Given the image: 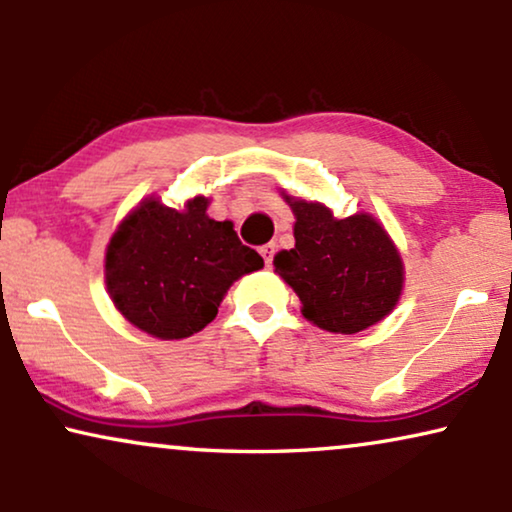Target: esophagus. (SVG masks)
<instances>
[{"mask_svg": "<svg viewBox=\"0 0 512 512\" xmlns=\"http://www.w3.org/2000/svg\"><path fill=\"white\" fill-rule=\"evenodd\" d=\"M260 252H262L264 262H267V267H271V260H274V252H276V245H274V243H267V245H262Z\"/></svg>", "mask_w": 512, "mask_h": 512, "instance_id": "esophagus-1", "label": "esophagus"}]
</instances>
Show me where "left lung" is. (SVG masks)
Instances as JSON below:
<instances>
[{
  "instance_id": "obj_1",
  "label": "left lung",
  "mask_w": 512,
  "mask_h": 512,
  "mask_svg": "<svg viewBox=\"0 0 512 512\" xmlns=\"http://www.w3.org/2000/svg\"><path fill=\"white\" fill-rule=\"evenodd\" d=\"M295 213V248L274 257L297 292L304 318L335 335H353L393 311L405 269L384 227L367 213L337 220L316 201L285 196Z\"/></svg>"
}]
</instances>
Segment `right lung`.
Listing matches in <instances>:
<instances>
[{
  "mask_svg": "<svg viewBox=\"0 0 512 512\" xmlns=\"http://www.w3.org/2000/svg\"><path fill=\"white\" fill-rule=\"evenodd\" d=\"M206 196L185 210L142 201L114 236L105 255V283L128 323L156 339H185L217 316L231 283L264 267L238 241L234 224L208 217Z\"/></svg>",
  "mask_w": 512,
  "mask_h": 512,
  "instance_id": "1",
  "label": "right lung"
}]
</instances>
